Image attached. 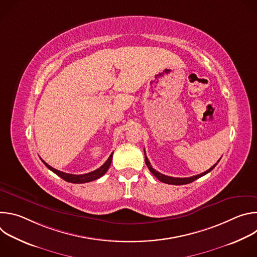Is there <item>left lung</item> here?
<instances>
[{
	"mask_svg": "<svg viewBox=\"0 0 257 257\" xmlns=\"http://www.w3.org/2000/svg\"><path fill=\"white\" fill-rule=\"evenodd\" d=\"M144 156H145V164H146V166H148V168L150 169V171L153 173V175H154L156 178H158L161 182L167 183V184H171V185H184V184H188V183H191V182L195 181L196 179H198V178H200V177L206 175L207 173H209V172L217 165V163L219 162V160H221V159H219V160L217 161V163L214 164L210 169H208L207 171H205V172H203V173H201V174H199V175L192 176V177H188V178H175V177L166 176V175L161 174V173H159L158 171H156V170L152 167V165H151V163H150L148 157H146L145 152H144Z\"/></svg>",
	"mask_w": 257,
	"mask_h": 257,
	"instance_id": "obj_1",
	"label": "left lung"
}]
</instances>
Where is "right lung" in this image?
<instances>
[{
	"label": "right lung",
	"instance_id": "add662e5",
	"mask_svg": "<svg viewBox=\"0 0 257 257\" xmlns=\"http://www.w3.org/2000/svg\"><path fill=\"white\" fill-rule=\"evenodd\" d=\"M112 159H113V154L108 157L106 162L101 167H99L98 169H96V170H94V171H92L90 173L83 174V175H73V174H68V173H64V172L58 171V170L54 169L53 167L49 166L45 161H43V160L42 161L47 166V168H49L52 172H54L56 175H58L59 177H61L65 181L70 182V183H76V184H81V183H87V182L96 180V179L100 178L101 176H103L106 173V171L108 170L109 166H111Z\"/></svg>",
	"mask_w": 257,
	"mask_h": 257
}]
</instances>
